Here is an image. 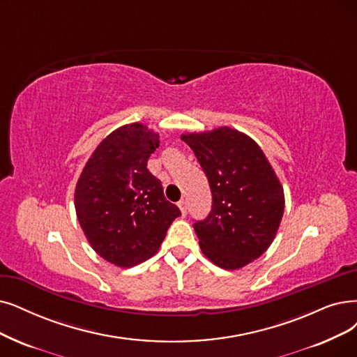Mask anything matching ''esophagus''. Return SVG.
<instances>
[{
    "instance_id": "1",
    "label": "esophagus",
    "mask_w": 357,
    "mask_h": 357,
    "mask_svg": "<svg viewBox=\"0 0 357 357\" xmlns=\"http://www.w3.org/2000/svg\"><path fill=\"white\" fill-rule=\"evenodd\" d=\"M178 205V208H180V211H181V215L184 217L188 213V204H186V201H184V199H181V201L177 204Z\"/></svg>"
}]
</instances>
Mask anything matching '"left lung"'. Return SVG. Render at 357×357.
Instances as JSON below:
<instances>
[{
    "instance_id": "1",
    "label": "left lung",
    "mask_w": 357,
    "mask_h": 357,
    "mask_svg": "<svg viewBox=\"0 0 357 357\" xmlns=\"http://www.w3.org/2000/svg\"><path fill=\"white\" fill-rule=\"evenodd\" d=\"M208 177L212 211L193 224L206 258L224 269L243 268L271 246L284 212V190L265 153L230 127L186 133Z\"/></svg>"
}]
</instances>
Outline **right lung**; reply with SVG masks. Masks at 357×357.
Here are the masks:
<instances>
[{
	"label": "right lung",
	"mask_w": 357,
	"mask_h": 357,
	"mask_svg": "<svg viewBox=\"0 0 357 357\" xmlns=\"http://www.w3.org/2000/svg\"><path fill=\"white\" fill-rule=\"evenodd\" d=\"M158 146V133L140 123L126 124L98 145L76 184V213L89 245L121 268L152 258L181 215L146 167Z\"/></svg>",
	"instance_id": "obj_1"
}]
</instances>
